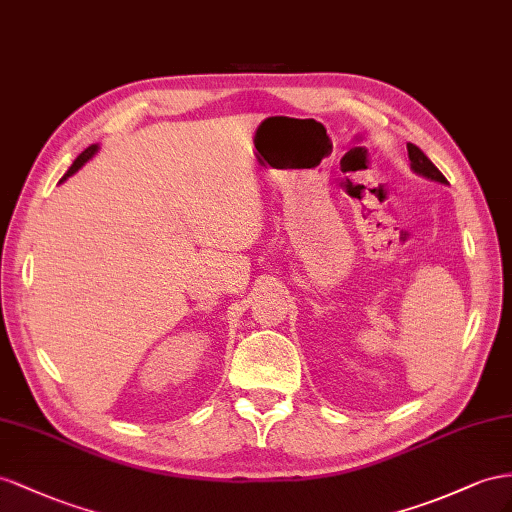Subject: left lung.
Listing matches in <instances>:
<instances>
[{
    "instance_id": "obj_1",
    "label": "left lung",
    "mask_w": 512,
    "mask_h": 512,
    "mask_svg": "<svg viewBox=\"0 0 512 512\" xmlns=\"http://www.w3.org/2000/svg\"><path fill=\"white\" fill-rule=\"evenodd\" d=\"M406 151H409V160H411V168L415 170L417 175H422L426 179H432V181H439V183H448V179H445L441 175V170L432 164L428 157L424 155V151L415 147V144H406Z\"/></svg>"
}]
</instances>
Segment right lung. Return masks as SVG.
Wrapping results in <instances>:
<instances>
[{"label":"right lung","instance_id":"obj_1","mask_svg":"<svg viewBox=\"0 0 512 512\" xmlns=\"http://www.w3.org/2000/svg\"><path fill=\"white\" fill-rule=\"evenodd\" d=\"M97 151H99V144H90V147H88L86 151H82L80 155L75 157V162H73V164H71V168L67 170V175H64L60 181H64L67 177H71L73 173H77V170H80V168H82V166H84V164L90 160V157H93Z\"/></svg>","mask_w":512,"mask_h":512}]
</instances>
